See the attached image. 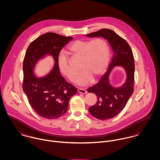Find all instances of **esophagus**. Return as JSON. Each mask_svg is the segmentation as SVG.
Masks as SVG:
<instances>
[{
    "instance_id": "1",
    "label": "esophagus",
    "mask_w": 160,
    "mask_h": 160,
    "mask_svg": "<svg viewBox=\"0 0 160 160\" xmlns=\"http://www.w3.org/2000/svg\"><path fill=\"white\" fill-rule=\"evenodd\" d=\"M78 92L81 93H83V94L87 93V91H86V90H84V89H81V88H79V89H78Z\"/></svg>"
}]
</instances>
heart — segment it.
<instances>
[{
	"label": "heart",
	"mask_w": 160,
	"mask_h": 160,
	"mask_svg": "<svg viewBox=\"0 0 160 160\" xmlns=\"http://www.w3.org/2000/svg\"><path fill=\"white\" fill-rule=\"evenodd\" d=\"M69 51L74 55L82 57L81 68L82 71L77 78V84L86 86L91 82L92 77L100 76L107 68L109 61L110 50L108 43L101 38L90 41L77 40L68 47ZM60 71L71 81L76 79L77 71L70 64L68 57L63 53L58 57Z\"/></svg>",
	"instance_id": "heart-1"
}]
</instances>
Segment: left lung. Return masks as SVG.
I'll return each mask as SVG.
<instances>
[{
  "label": "left lung",
  "instance_id": "left-lung-1",
  "mask_svg": "<svg viewBox=\"0 0 160 160\" xmlns=\"http://www.w3.org/2000/svg\"><path fill=\"white\" fill-rule=\"evenodd\" d=\"M86 36L89 38H103L108 41L113 51L107 72L97 84L88 89V92L93 93L97 96L95 105L89 108L90 113L98 119H109L123 110L134 92V55L127 41L111 29H102ZM116 66H122L127 72L125 82L118 88L112 87L109 80V74Z\"/></svg>",
  "mask_w": 160,
  "mask_h": 160
}]
</instances>
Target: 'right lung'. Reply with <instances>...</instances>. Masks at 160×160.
<instances>
[{
  "label": "right lung",
  "instance_id": "1",
  "mask_svg": "<svg viewBox=\"0 0 160 160\" xmlns=\"http://www.w3.org/2000/svg\"><path fill=\"white\" fill-rule=\"evenodd\" d=\"M72 39L54 32L38 37L28 46L23 60V91L33 110L40 116L57 119L68 110L70 98L78 89L61 76L58 57L62 48ZM51 55L55 61L53 69L46 77L38 78L33 70L38 61Z\"/></svg>",
  "mask_w": 160,
  "mask_h": 160
}]
</instances>
